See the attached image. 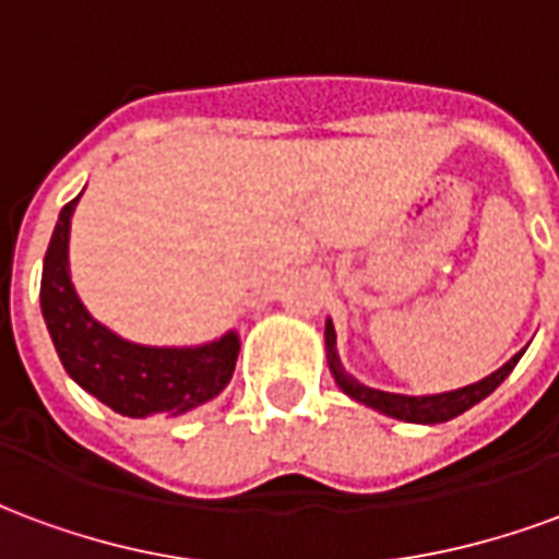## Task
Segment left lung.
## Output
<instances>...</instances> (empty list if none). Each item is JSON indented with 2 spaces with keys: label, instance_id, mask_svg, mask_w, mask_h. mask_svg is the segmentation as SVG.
Segmentation results:
<instances>
[{
  "label": "left lung",
  "instance_id": "1",
  "mask_svg": "<svg viewBox=\"0 0 559 559\" xmlns=\"http://www.w3.org/2000/svg\"><path fill=\"white\" fill-rule=\"evenodd\" d=\"M521 356H524V350L518 353V356H512L500 371H493V374H488L485 380H479V383L455 389V392L421 395V399H416V395H392V392H380V389L362 386L359 380H353V377L341 368L338 350H335V326H332V320L326 323V359L329 368H332V374H335V383H338L350 399L359 401V404H368V407L386 413L392 419L419 421V425H437V421L455 419V416H461L464 411H469L473 404H479L481 399H488L493 389L500 386L506 377L512 374V368H515Z\"/></svg>",
  "mask_w": 559,
  "mask_h": 559
}]
</instances>
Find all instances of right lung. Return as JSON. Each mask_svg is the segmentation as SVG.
<instances>
[{
	"label": "right lung",
	"mask_w": 559,
	"mask_h": 559,
	"mask_svg": "<svg viewBox=\"0 0 559 559\" xmlns=\"http://www.w3.org/2000/svg\"><path fill=\"white\" fill-rule=\"evenodd\" d=\"M78 200L59 212L41 275L44 323L68 374L131 419L152 413L179 416L221 395L239 356L236 332L203 347H143L114 335L83 308L68 275V233Z\"/></svg>",
	"instance_id": "1"
}]
</instances>
